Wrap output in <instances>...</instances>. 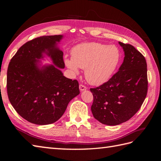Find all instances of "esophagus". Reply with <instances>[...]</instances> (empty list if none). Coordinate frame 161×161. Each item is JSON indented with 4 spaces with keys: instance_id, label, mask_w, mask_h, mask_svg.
Segmentation results:
<instances>
[{
    "instance_id": "esophagus-1",
    "label": "esophagus",
    "mask_w": 161,
    "mask_h": 161,
    "mask_svg": "<svg viewBox=\"0 0 161 161\" xmlns=\"http://www.w3.org/2000/svg\"><path fill=\"white\" fill-rule=\"evenodd\" d=\"M79 89H80V91H85V90L87 89L86 86H85L83 85H79Z\"/></svg>"
}]
</instances>
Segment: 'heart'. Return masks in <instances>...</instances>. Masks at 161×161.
Here are the masks:
<instances>
[{"mask_svg": "<svg viewBox=\"0 0 161 161\" xmlns=\"http://www.w3.org/2000/svg\"><path fill=\"white\" fill-rule=\"evenodd\" d=\"M120 53L115 46L97 42L82 43L73 47L72 58H65L64 64L73 75L85 69L86 80L93 85L108 81L118 66Z\"/></svg>", "mask_w": 161, "mask_h": 161, "instance_id": "1", "label": "heart"}]
</instances>
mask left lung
I'll list each match as a JSON object with an SVG mask.
<instances>
[{
    "label": "left lung",
    "mask_w": 161,
    "mask_h": 161,
    "mask_svg": "<svg viewBox=\"0 0 161 161\" xmlns=\"http://www.w3.org/2000/svg\"><path fill=\"white\" fill-rule=\"evenodd\" d=\"M124 59L118 72L104 84L91 89V111L101 123L116 125L129 120L142 106L148 91L145 58L130 44L119 42Z\"/></svg>",
    "instance_id": "left-lung-1"
}]
</instances>
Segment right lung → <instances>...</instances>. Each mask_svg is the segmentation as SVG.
<instances>
[{
  "label": "right lung",
  "instance_id": "obj_1",
  "mask_svg": "<svg viewBox=\"0 0 161 161\" xmlns=\"http://www.w3.org/2000/svg\"><path fill=\"white\" fill-rule=\"evenodd\" d=\"M62 35L46 36L25 43L8 64L7 86L9 101L29 122L47 125L56 122L68 104L79 95V85L63 75V52L58 47ZM49 57L53 65H42Z\"/></svg>",
  "mask_w": 161,
  "mask_h": 161
}]
</instances>
